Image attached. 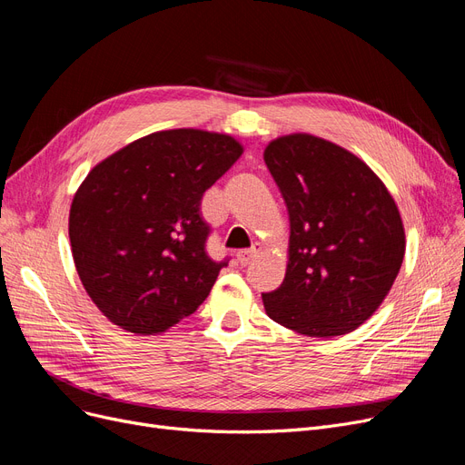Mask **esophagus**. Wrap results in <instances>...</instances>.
Masks as SVG:
<instances>
[{"instance_id": "1", "label": "esophagus", "mask_w": 465, "mask_h": 465, "mask_svg": "<svg viewBox=\"0 0 465 465\" xmlns=\"http://www.w3.org/2000/svg\"><path fill=\"white\" fill-rule=\"evenodd\" d=\"M258 247H252V249H247V251H241L239 254H237V260H239V264L241 266H247L251 260H254L256 256H258Z\"/></svg>"}]
</instances>
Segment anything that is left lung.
<instances>
[{
	"instance_id": "1",
	"label": "left lung",
	"mask_w": 465,
	"mask_h": 465,
	"mask_svg": "<svg viewBox=\"0 0 465 465\" xmlns=\"http://www.w3.org/2000/svg\"><path fill=\"white\" fill-rule=\"evenodd\" d=\"M264 161L291 220L281 287L266 313L298 334L332 338L361 327L388 296L405 256V228L374 171L325 138L279 136Z\"/></svg>"
}]
</instances>
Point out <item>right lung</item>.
Wrapping results in <instances>:
<instances>
[{
  "mask_svg": "<svg viewBox=\"0 0 465 465\" xmlns=\"http://www.w3.org/2000/svg\"><path fill=\"white\" fill-rule=\"evenodd\" d=\"M243 153L230 134L159 131L91 169L68 220L72 256L96 308L134 334L192 315L228 260L214 262L203 193Z\"/></svg>",
  "mask_w": 465,
  "mask_h": 465,
  "instance_id": "add662e5",
  "label": "right lung"
}]
</instances>
